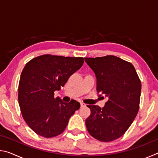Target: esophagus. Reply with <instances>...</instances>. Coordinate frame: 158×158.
Instances as JSON below:
<instances>
[{
    "label": "esophagus",
    "mask_w": 158,
    "mask_h": 158,
    "mask_svg": "<svg viewBox=\"0 0 158 158\" xmlns=\"http://www.w3.org/2000/svg\"><path fill=\"white\" fill-rule=\"evenodd\" d=\"M80 105H81V107H84V106H85V105L84 102H81Z\"/></svg>",
    "instance_id": "34e87169"
}]
</instances>
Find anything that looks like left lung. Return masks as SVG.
<instances>
[{
  "mask_svg": "<svg viewBox=\"0 0 158 158\" xmlns=\"http://www.w3.org/2000/svg\"><path fill=\"white\" fill-rule=\"evenodd\" d=\"M97 79V92L108 98L103 108L87 105L88 132L103 142L117 139L132 123L139 109L141 84L135 67L115 56L84 58Z\"/></svg>",
  "mask_w": 158,
  "mask_h": 158,
  "instance_id": "1",
  "label": "left lung"
}]
</instances>
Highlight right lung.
Here are the masks:
<instances>
[{
    "label": "right lung",
    "mask_w": 158,
    "mask_h": 158,
    "mask_svg": "<svg viewBox=\"0 0 158 158\" xmlns=\"http://www.w3.org/2000/svg\"><path fill=\"white\" fill-rule=\"evenodd\" d=\"M84 62L82 57L44 54L26 64L19 84V105L24 121L37 135L46 138L60 135L79 109V102H63L54 97V91L60 90Z\"/></svg>",
    "instance_id": "right-lung-1"
}]
</instances>
